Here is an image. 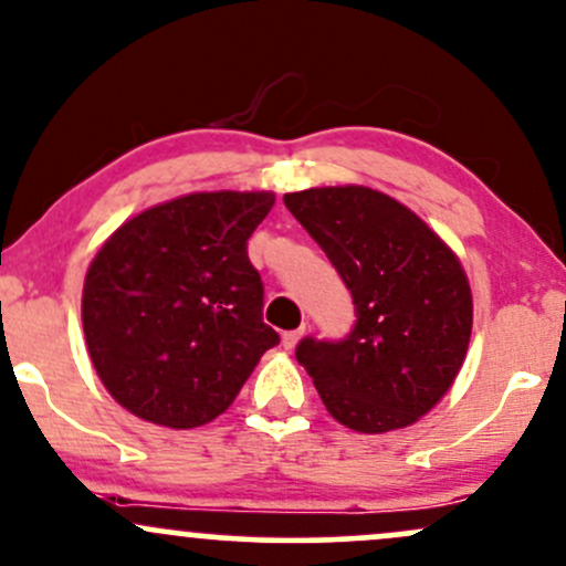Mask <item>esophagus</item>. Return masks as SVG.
I'll return each instance as SVG.
<instances>
[{
    "mask_svg": "<svg viewBox=\"0 0 566 566\" xmlns=\"http://www.w3.org/2000/svg\"><path fill=\"white\" fill-rule=\"evenodd\" d=\"M305 329H308V327H305V324H301V327H297V329H290V333H284L282 335L284 348H295L297 343H301V337L305 335Z\"/></svg>",
    "mask_w": 566,
    "mask_h": 566,
    "instance_id": "obj_1",
    "label": "esophagus"
}]
</instances>
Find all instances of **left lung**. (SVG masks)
I'll return each mask as SVG.
<instances>
[{
  "mask_svg": "<svg viewBox=\"0 0 566 566\" xmlns=\"http://www.w3.org/2000/svg\"><path fill=\"white\" fill-rule=\"evenodd\" d=\"M297 223L350 290L343 340L303 337L295 356L337 423L412 426L450 391L471 340L473 301L458 255L409 207L367 186L284 193Z\"/></svg>",
  "mask_w": 566,
  "mask_h": 566,
  "instance_id": "1",
  "label": "left lung"
}]
</instances>
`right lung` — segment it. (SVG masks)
Here are the masks:
<instances>
[{
  "label": "right lung",
  "mask_w": 566,
  "mask_h": 566,
  "mask_svg": "<svg viewBox=\"0 0 566 566\" xmlns=\"http://www.w3.org/2000/svg\"><path fill=\"white\" fill-rule=\"evenodd\" d=\"M271 191H201L148 207L97 250L82 290L90 359L148 423L197 428L231 407L279 343L247 239Z\"/></svg>",
  "instance_id": "obj_1"
}]
</instances>
